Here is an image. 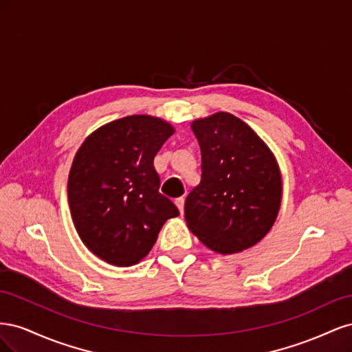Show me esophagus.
Listing matches in <instances>:
<instances>
[{
  "label": "esophagus",
  "mask_w": 352,
  "mask_h": 352,
  "mask_svg": "<svg viewBox=\"0 0 352 352\" xmlns=\"http://www.w3.org/2000/svg\"><path fill=\"white\" fill-rule=\"evenodd\" d=\"M175 204H176V207L179 208V212H180V214H184V206H185V198H184V197H180V198H176V199H175Z\"/></svg>",
  "instance_id": "esophagus-1"
}]
</instances>
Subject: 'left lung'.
<instances>
[{
    "instance_id": "obj_1",
    "label": "left lung",
    "mask_w": 352,
    "mask_h": 352,
    "mask_svg": "<svg viewBox=\"0 0 352 352\" xmlns=\"http://www.w3.org/2000/svg\"><path fill=\"white\" fill-rule=\"evenodd\" d=\"M190 129L201 148L202 175L185 201L189 230L217 254L254 247L279 214L276 157L252 127L226 111L197 119Z\"/></svg>"
}]
</instances>
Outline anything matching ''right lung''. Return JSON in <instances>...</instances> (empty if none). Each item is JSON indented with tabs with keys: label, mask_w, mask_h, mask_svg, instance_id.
<instances>
[{
	"label": "right lung",
	"mask_w": 352,
	"mask_h": 352,
	"mask_svg": "<svg viewBox=\"0 0 352 352\" xmlns=\"http://www.w3.org/2000/svg\"><path fill=\"white\" fill-rule=\"evenodd\" d=\"M175 133L160 117L133 114L105 123L83 141L67 182L73 225L102 261L129 267L151 251L164 221L179 216L158 192L154 157Z\"/></svg>",
	"instance_id": "1"
}]
</instances>
